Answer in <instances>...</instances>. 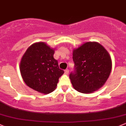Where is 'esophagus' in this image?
Wrapping results in <instances>:
<instances>
[{
  "label": "esophagus",
  "mask_w": 126,
  "mask_h": 126,
  "mask_svg": "<svg viewBox=\"0 0 126 126\" xmlns=\"http://www.w3.org/2000/svg\"><path fill=\"white\" fill-rule=\"evenodd\" d=\"M69 73V70L68 69V68H67V69L65 70V74H66V75H67V74Z\"/></svg>",
  "instance_id": "esophagus-1"
}]
</instances>
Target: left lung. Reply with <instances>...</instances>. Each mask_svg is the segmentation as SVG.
I'll return each mask as SVG.
<instances>
[{"mask_svg":"<svg viewBox=\"0 0 126 126\" xmlns=\"http://www.w3.org/2000/svg\"><path fill=\"white\" fill-rule=\"evenodd\" d=\"M73 72L69 75L75 90L89 93L105 84L111 70L109 54L101 44L89 42L73 50Z\"/></svg>","mask_w":126,"mask_h":126,"instance_id":"left-lung-1","label":"left lung"}]
</instances>
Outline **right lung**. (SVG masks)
<instances>
[{
	"label": "right lung",
	"instance_id": "1",
	"mask_svg": "<svg viewBox=\"0 0 126 126\" xmlns=\"http://www.w3.org/2000/svg\"><path fill=\"white\" fill-rule=\"evenodd\" d=\"M53 49L44 42L31 45L22 58L20 73L25 84L40 93H49L56 87L64 73L53 58Z\"/></svg>",
	"mask_w": 126,
	"mask_h": 126
}]
</instances>
